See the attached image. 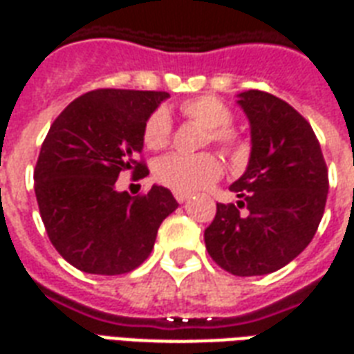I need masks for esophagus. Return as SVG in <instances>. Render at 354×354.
I'll return each mask as SVG.
<instances>
[{
	"label": "esophagus",
	"mask_w": 354,
	"mask_h": 354,
	"mask_svg": "<svg viewBox=\"0 0 354 354\" xmlns=\"http://www.w3.org/2000/svg\"><path fill=\"white\" fill-rule=\"evenodd\" d=\"M174 197H176V201L180 204L187 203V201H189V195H187V193H178L176 191V193H174Z\"/></svg>",
	"instance_id": "esophagus-1"
}]
</instances>
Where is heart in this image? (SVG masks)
Wrapping results in <instances>:
<instances>
[{"label": "heart", "mask_w": 354, "mask_h": 354, "mask_svg": "<svg viewBox=\"0 0 354 354\" xmlns=\"http://www.w3.org/2000/svg\"><path fill=\"white\" fill-rule=\"evenodd\" d=\"M180 112L198 127L206 129V142L217 144L232 157H242L245 148L236 133L229 129L232 112L219 99L210 95L195 97L180 104ZM170 118L167 111L157 109L148 116L142 127V144L148 150H163L170 140ZM221 176V163L214 153L182 156L172 153L159 159L156 178L163 185L178 193H197L210 187Z\"/></svg>", "instance_id": "b5f03b06"}]
</instances>
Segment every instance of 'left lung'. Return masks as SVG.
Here are the masks:
<instances>
[{
	"label": "left lung",
	"instance_id": "left-lung-1",
	"mask_svg": "<svg viewBox=\"0 0 354 354\" xmlns=\"http://www.w3.org/2000/svg\"><path fill=\"white\" fill-rule=\"evenodd\" d=\"M236 103L250 122V163L230 185L238 203L217 204L204 242L223 270L264 276L298 257L315 236L328 170L311 125L283 99L248 90Z\"/></svg>",
	"mask_w": 354,
	"mask_h": 354
}]
</instances>
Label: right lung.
Wrapping results in <instances>:
<instances>
[{"label":"right lung","instance_id":"obj_1","mask_svg":"<svg viewBox=\"0 0 354 354\" xmlns=\"http://www.w3.org/2000/svg\"><path fill=\"white\" fill-rule=\"evenodd\" d=\"M167 91L95 90L50 125L33 172L46 234L57 253L86 274L118 276L148 259L157 229L178 208L163 185L140 197L116 191L120 172L144 178L137 161L142 127Z\"/></svg>","mask_w":354,"mask_h":354}]
</instances>
